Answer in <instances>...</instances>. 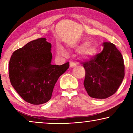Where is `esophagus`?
<instances>
[{"instance_id": "obj_1", "label": "esophagus", "mask_w": 133, "mask_h": 133, "mask_svg": "<svg viewBox=\"0 0 133 133\" xmlns=\"http://www.w3.org/2000/svg\"><path fill=\"white\" fill-rule=\"evenodd\" d=\"M76 65H77V64H76V63L72 62H71L70 63V66L71 67V68H73V67L76 66Z\"/></svg>"}]
</instances>
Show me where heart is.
<instances>
[{
  "instance_id": "1",
  "label": "heart",
  "mask_w": 133,
  "mask_h": 133,
  "mask_svg": "<svg viewBox=\"0 0 133 133\" xmlns=\"http://www.w3.org/2000/svg\"><path fill=\"white\" fill-rule=\"evenodd\" d=\"M76 50H79L78 54L81 58L85 60H91L93 59L97 54V48L95 45L89 43L87 41H83L74 46ZM57 53L58 55L66 57L68 54L66 50L62 46H57Z\"/></svg>"
}]
</instances>
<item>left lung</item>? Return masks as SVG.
I'll return each mask as SVG.
<instances>
[{
  "instance_id": "1",
  "label": "left lung",
  "mask_w": 133,
  "mask_h": 133,
  "mask_svg": "<svg viewBox=\"0 0 133 133\" xmlns=\"http://www.w3.org/2000/svg\"><path fill=\"white\" fill-rule=\"evenodd\" d=\"M102 46L101 53L83 63L85 90L90 97L101 99L115 93L125 76L123 57L115 45L105 42Z\"/></svg>"
}]
</instances>
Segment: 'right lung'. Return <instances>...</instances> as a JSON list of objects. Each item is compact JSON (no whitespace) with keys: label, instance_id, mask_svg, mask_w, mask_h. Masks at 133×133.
I'll return each instance as SVG.
<instances>
[{"label":"right lung","instance_id":"add662e5","mask_svg":"<svg viewBox=\"0 0 133 133\" xmlns=\"http://www.w3.org/2000/svg\"><path fill=\"white\" fill-rule=\"evenodd\" d=\"M51 51V44L45 38H40L15 51L11 57V83L19 96L31 104L47 102L59 77L69 68V62L52 65Z\"/></svg>","mask_w":133,"mask_h":133}]
</instances>
